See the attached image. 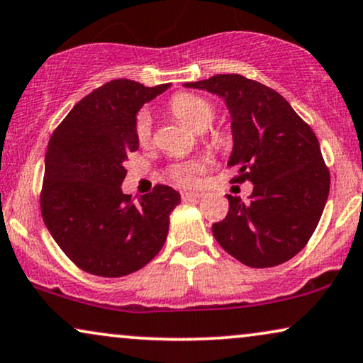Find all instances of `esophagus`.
I'll return each mask as SVG.
<instances>
[{
    "mask_svg": "<svg viewBox=\"0 0 363 363\" xmlns=\"http://www.w3.org/2000/svg\"><path fill=\"white\" fill-rule=\"evenodd\" d=\"M200 199V193L196 191H182V200L183 201H196Z\"/></svg>",
    "mask_w": 363,
    "mask_h": 363,
    "instance_id": "1",
    "label": "esophagus"
}]
</instances>
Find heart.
I'll return each instance as SVG.
<instances>
[{
	"label": "heart",
	"instance_id": "b5f03b06",
	"mask_svg": "<svg viewBox=\"0 0 363 363\" xmlns=\"http://www.w3.org/2000/svg\"><path fill=\"white\" fill-rule=\"evenodd\" d=\"M168 110L186 128L193 131H203V140L210 148L220 150L228 143L230 136L227 131L220 128H208L211 121L215 120V106L208 98L191 91L177 93V95L172 96L170 103H168ZM135 136L141 147L148 145L150 138H152V120H150V116L145 111L138 113V116H136ZM203 172V163L199 162V160H188V162L172 164L168 168V177L177 185L190 188L199 185L200 177Z\"/></svg>",
	"mask_w": 363,
	"mask_h": 363
}]
</instances>
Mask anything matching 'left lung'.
<instances>
[{
  "instance_id": "left-lung-1",
  "label": "left lung",
  "mask_w": 363,
  "mask_h": 363,
  "mask_svg": "<svg viewBox=\"0 0 363 363\" xmlns=\"http://www.w3.org/2000/svg\"><path fill=\"white\" fill-rule=\"evenodd\" d=\"M188 88L223 96L232 113L233 182H252L250 200L228 196L211 225L216 242L253 268L280 265L308 243L330 191V172L308 123L275 89L242 74H215Z\"/></svg>"
}]
</instances>
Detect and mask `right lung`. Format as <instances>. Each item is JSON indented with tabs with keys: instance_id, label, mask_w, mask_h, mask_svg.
Instances as JSON below:
<instances>
[{
	"instance_id": "right-lung-1",
	"label": "right lung",
	"mask_w": 363,
	"mask_h": 363,
	"mask_svg": "<svg viewBox=\"0 0 363 363\" xmlns=\"http://www.w3.org/2000/svg\"><path fill=\"white\" fill-rule=\"evenodd\" d=\"M170 86L113 79L79 100L48 141L40 208L69 260L98 277H125L152 262L168 233L178 191L155 185L138 201L123 195V167L138 150L135 116Z\"/></svg>"
}]
</instances>
